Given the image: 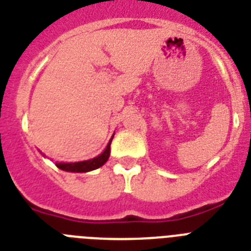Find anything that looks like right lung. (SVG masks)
<instances>
[{
    "mask_svg": "<svg viewBox=\"0 0 251 251\" xmlns=\"http://www.w3.org/2000/svg\"><path fill=\"white\" fill-rule=\"evenodd\" d=\"M113 137L109 141L108 146L104 150V152L100 153L99 156H96V157L91 158V160L80 162H55L57 168L63 171H70V173H87V171L95 170V169L100 168V166H102L105 162L108 161L109 155H110V143L111 140H113Z\"/></svg>",
    "mask_w": 251,
    "mask_h": 251,
    "instance_id": "add662e5",
    "label": "right lung"
}]
</instances>
